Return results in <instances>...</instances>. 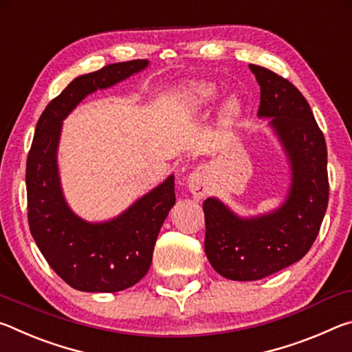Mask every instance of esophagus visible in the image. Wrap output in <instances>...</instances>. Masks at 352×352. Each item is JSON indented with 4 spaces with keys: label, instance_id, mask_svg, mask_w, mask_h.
Segmentation results:
<instances>
[{
    "label": "esophagus",
    "instance_id": "esophagus-1",
    "mask_svg": "<svg viewBox=\"0 0 352 352\" xmlns=\"http://www.w3.org/2000/svg\"><path fill=\"white\" fill-rule=\"evenodd\" d=\"M188 188L195 199L205 197L208 190H210V183H208L206 172L204 169L194 170L188 178Z\"/></svg>",
    "mask_w": 352,
    "mask_h": 352
}]
</instances>
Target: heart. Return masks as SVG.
Listing matches in <instances>:
<instances>
[{
	"label": "heart",
	"mask_w": 352,
	"mask_h": 352,
	"mask_svg": "<svg viewBox=\"0 0 352 352\" xmlns=\"http://www.w3.org/2000/svg\"><path fill=\"white\" fill-rule=\"evenodd\" d=\"M216 88L212 85H208V83H199V85L192 87V91H190L194 104L197 105H205L208 102H211V100L216 98ZM241 111L242 107L239 99L231 96L222 104V109H220V121H222L225 126H231V124H234L237 121V118L241 116Z\"/></svg>",
	"instance_id": "heart-1"
}]
</instances>
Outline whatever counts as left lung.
<instances>
[{
	"label": "left lung",
	"mask_w": 352,
	"mask_h": 352,
	"mask_svg": "<svg viewBox=\"0 0 352 352\" xmlns=\"http://www.w3.org/2000/svg\"><path fill=\"white\" fill-rule=\"evenodd\" d=\"M250 69L261 87L258 116L272 118L292 183L278 210L254 217H239L216 197L204 201L206 258L233 281H256L300 261L317 239L329 199L326 141L307 100L273 71Z\"/></svg>",
	"instance_id": "obj_1"
}]
</instances>
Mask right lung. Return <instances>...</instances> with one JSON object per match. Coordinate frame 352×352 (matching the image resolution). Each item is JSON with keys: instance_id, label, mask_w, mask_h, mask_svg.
I'll return each instance as SVG.
<instances>
[{"instance_id": "obj_1", "label": "right lung", "mask_w": 352, "mask_h": 352, "mask_svg": "<svg viewBox=\"0 0 352 352\" xmlns=\"http://www.w3.org/2000/svg\"><path fill=\"white\" fill-rule=\"evenodd\" d=\"M148 60L107 65L83 74L51 100L37 122L26 163L28 220L47 264L71 287L113 294L135 285L152 262L160 228L175 205L174 175L107 222L91 223L71 211L57 168L62 122L88 94L147 68Z\"/></svg>"}]
</instances>
